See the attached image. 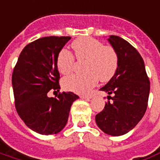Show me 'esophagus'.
Wrapping results in <instances>:
<instances>
[{
    "label": "esophagus",
    "mask_w": 160,
    "mask_h": 160,
    "mask_svg": "<svg viewBox=\"0 0 160 160\" xmlns=\"http://www.w3.org/2000/svg\"><path fill=\"white\" fill-rule=\"evenodd\" d=\"M80 98L81 99H91L92 95L91 94H89V95H81Z\"/></svg>",
    "instance_id": "34e87169"
}]
</instances>
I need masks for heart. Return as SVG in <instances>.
<instances>
[{
  "instance_id": "b5f03b06",
  "label": "heart",
  "mask_w": 160,
  "mask_h": 160,
  "mask_svg": "<svg viewBox=\"0 0 160 160\" xmlns=\"http://www.w3.org/2000/svg\"><path fill=\"white\" fill-rule=\"evenodd\" d=\"M72 47L78 60H85L82 74H72L63 80L66 90L86 94L99 81L108 82L113 78L118 67V55L112 47L105 46L92 37H80L72 42ZM75 56L63 48L56 58V65L62 74H69L75 66Z\"/></svg>"
}]
</instances>
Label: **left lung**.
I'll return each instance as SVG.
<instances>
[{"label":"left lung","mask_w":160,"mask_h":160,"mask_svg":"<svg viewBox=\"0 0 160 160\" xmlns=\"http://www.w3.org/2000/svg\"><path fill=\"white\" fill-rule=\"evenodd\" d=\"M118 55L113 78L100 89L109 94L103 110L95 116L98 127L107 135L118 136L131 130L148 107L150 82L139 52L117 36L108 39Z\"/></svg>","instance_id":"1"}]
</instances>
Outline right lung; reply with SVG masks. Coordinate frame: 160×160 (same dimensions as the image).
Instances as JSON below:
<instances>
[{
  "label": "right lung",
  "mask_w": 160,
  "mask_h": 160,
  "mask_svg": "<svg viewBox=\"0 0 160 160\" xmlns=\"http://www.w3.org/2000/svg\"><path fill=\"white\" fill-rule=\"evenodd\" d=\"M71 37H46L24 47L12 76L15 108L30 129L41 135L61 131L68 120L72 102L78 99L72 92L48 97L50 90L59 91V72L56 58Z\"/></svg>",
  "instance_id": "1"
}]
</instances>
